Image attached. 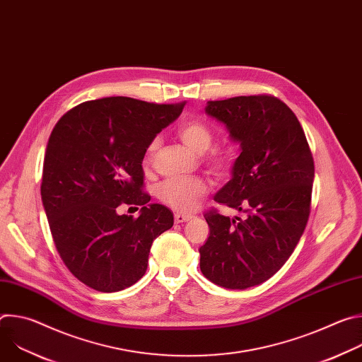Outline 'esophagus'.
<instances>
[{"label": "esophagus", "instance_id": "34e87169", "mask_svg": "<svg viewBox=\"0 0 362 362\" xmlns=\"http://www.w3.org/2000/svg\"><path fill=\"white\" fill-rule=\"evenodd\" d=\"M192 216L190 215H183V214H175V222L176 223H183V222H187L190 221Z\"/></svg>", "mask_w": 362, "mask_h": 362}]
</instances>
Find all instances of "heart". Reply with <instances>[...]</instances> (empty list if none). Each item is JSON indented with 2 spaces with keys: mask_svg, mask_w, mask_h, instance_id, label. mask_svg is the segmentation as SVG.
I'll return each mask as SVG.
<instances>
[{
  "mask_svg": "<svg viewBox=\"0 0 362 362\" xmlns=\"http://www.w3.org/2000/svg\"><path fill=\"white\" fill-rule=\"evenodd\" d=\"M179 136L182 141L196 153H203L208 150L214 140V130L212 127L202 120H190L185 123L180 130ZM160 139L154 137L146 150V159H151V156L159 148ZM209 163L216 170H223L228 166L229 154L225 148H215L208 158ZM208 192V185L200 177H175L165 180L159 189L158 196L159 199L169 204L170 208L190 212L193 211L199 200Z\"/></svg>",
  "mask_w": 362,
  "mask_h": 362,
  "instance_id": "1",
  "label": "heart"
}]
</instances>
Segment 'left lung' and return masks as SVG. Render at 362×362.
<instances>
[{"mask_svg": "<svg viewBox=\"0 0 362 362\" xmlns=\"http://www.w3.org/2000/svg\"><path fill=\"white\" fill-rule=\"evenodd\" d=\"M204 113L223 123L240 154L215 200L245 219L204 215L211 235L199 249L200 271L228 289H246L289 259L311 212L315 166L293 112L274 95L208 101Z\"/></svg>", "mask_w": 362, "mask_h": 362, "instance_id": "left-lung-1", "label": "left lung"}]
</instances>
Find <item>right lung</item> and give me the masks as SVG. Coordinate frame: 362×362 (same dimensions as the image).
<instances>
[{"instance_id": "right-lung-1", "label": "right lung", "mask_w": 362, "mask_h": 362, "mask_svg": "<svg viewBox=\"0 0 362 362\" xmlns=\"http://www.w3.org/2000/svg\"><path fill=\"white\" fill-rule=\"evenodd\" d=\"M185 107L106 97L69 110L47 143L41 199L56 247L69 271L100 292H117L146 272L153 240L173 214L143 192L148 143ZM141 206L139 218L117 214ZM139 209V208H137Z\"/></svg>"}]
</instances>
